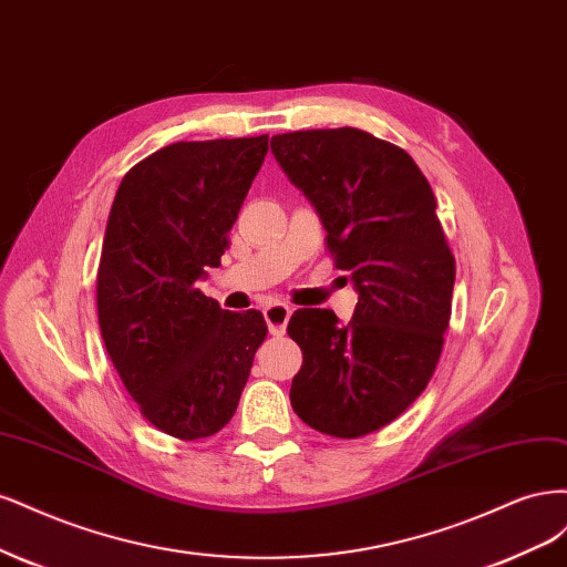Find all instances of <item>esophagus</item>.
I'll use <instances>...</instances> for the list:
<instances>
[{
  "label": "esophagus",
  "mask_w": 567,
  "mask_h": 567,
  "mask_svg": "<svg viewBox=\"0 0 567 567\" xmlns=\"http://www.w3.org/2000/svg\"><path fill=\"white\" fill-rule=\"evenodd\" d=\"M289 316H291V308L287 303H270L264 308V318H266V324L270 334H285V327L289 322Z\"/></svg>",
  "instance_id": "esophagus-1"
}]
</instances>
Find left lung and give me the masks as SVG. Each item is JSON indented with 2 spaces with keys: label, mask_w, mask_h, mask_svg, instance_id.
Segmentation results:
<instances>
[{
  "label": "left lung",
  "mask_w": 567,
  "mask_h": 567,
  "mask_svg": "<svg viewBox=\"0 0 567 567\" xmlns=\"http://www.w3.org/2000/svg\"><path fill=\"white\" fill-rule=\"evenodd\" d=\"M270 151L358 291L349 324L327 308L291 316L287 334L303 353L291 408L320 433L368 435L424 393L443 351L454 257L433 190L403 148L353 126L278 134Z\"/></svg>",
  "instance_id": "1"
}]
</instances>
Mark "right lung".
<instances>
[{"instance_id": "1", "label": "right lung", "mask_w": 567, "mask_h": 567, "mask_svg": "<svg viewBox=\"0 0 567 567\" xmlns=\"http://www.w3.org/2000/svg\"><path fill=\"white\" fill-rule=\"evenodd\" d=\"M268 136L178 141L124 174L107 216L96 303L105 351L148 422L178 441L221 431L268 327L195 287L221 264Z\"/></svg>"}]
</instances>
